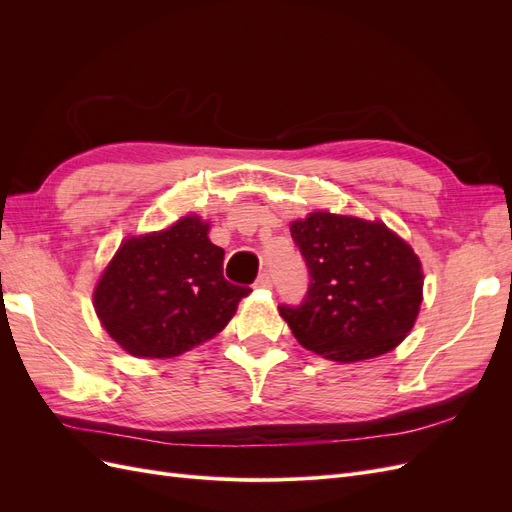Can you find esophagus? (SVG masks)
Returning a JSON list of instances; mask_svg holds the SVG:
<instances>
[{
  "mask_svg": "<svg viewBox=\"0 0 512 512\" xmlns=\"http://www.w3.org/2000/svg\"><path fill=\"white\" fill-rule=\"evenodd\" d=\"M254 286H256V288H271V286H273V282H271V275H269L267 271H265V273H260Z\"/></svg>",
  "mask_w": 512,
  "mask_h": 512,
  "instance_id": "34e87169",
  "label": "esophagus"
}]
</instances>
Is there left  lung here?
I'll use <instances>...</instances> for the list:
<instances>
[{
	"label": "left lung",
	"mask_w": 512,
	"mask_h": 512,
	"mask_svg": "<svg viewBox=\"0 0 512 512\" xmlns=\"http://www.w3.org/2000/svg\"><path fill=\"white\" fill-rule=\"evenodd\" d=\"M307 265L299 305L280 314L299 344L324 359L354 363L393 350L423 301L421 260L382 222L312 213L290 226Z\"/></svg>",
	"instance_id": "left-lung-1"
}]
</instances>
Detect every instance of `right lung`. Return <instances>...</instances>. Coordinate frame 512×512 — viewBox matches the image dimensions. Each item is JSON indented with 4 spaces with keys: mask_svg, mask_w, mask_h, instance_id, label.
I'll return each mask as SVG.
<instances>
[{
    "mask_svg": "<svg viewBox=\"0 0 512 512\" xmlns=\"http://www.w3.org/2000/svg\"><path fill=\"white\" fill-rule=\"evenodd\" d=\"M209 224L183 218L128 239L100 277L94 305L115 342L134 356L168 359L218 335L252 290L224 277Z\"/></svg>",
    "mask_w": 512,
    "mask_h": 512,
    "instance_id": "right-lung-1",
    "label": "right lung"
}]
</instances>
